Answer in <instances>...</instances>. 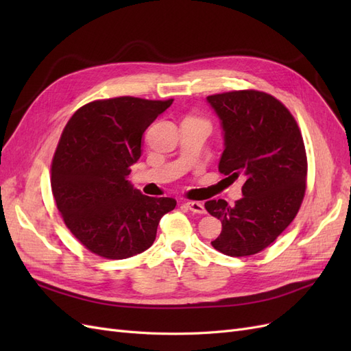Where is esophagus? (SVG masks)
<instances>
[{
  "label": "esophagus",
  "instance_id": "obj_1",
  "mask_svg": "<svg viewBox=\"0 0 351 351\" xmlns=\"http://www.w3.org/2000/svg\"><path fill=\"white\" fill-rule=\"evenodd\" d=\"M186 206L195 214H205L206 212L204 204H200V202H186Z\"/></svg>",
  "mask_w": 351,
  "mask_h": 351
}]
</instances>
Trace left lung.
<instances>
[{
  "label": "left lung",
  "instance_id": "left-lung-1",
  "mask_svg": "<svg viewBox=\"0 0 351 351\" xmlns=\"http://www.w3.org/2000/svg\"><path fill=\"white\" fill-rule=\"evenodd\" d=\"M206 101L224 136L219 173L244 180L243 197L232 206L224 199L205 204L222 224L210 244L228 256H250L277 240L300 209L307 174L303 137L290 111L265 92L232 90Z\"/></svg>",
  "mask_w": 351,
  "mask_h": 351
}]
</instances>
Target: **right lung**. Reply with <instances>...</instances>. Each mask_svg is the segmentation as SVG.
<instances>
[{
	"label": "right lung",
	"instance_id": "right-lung-1",
	"mask_svg": "<svg viewBox=\"0 0 351 351\" xmlns=\"http://www.w3.org/2000/svg\"><path fill=\"white\" fill-rule=\"evenodd\" d=\"M173 99L120 97L73 114L51 165V187L67 228L84 247L125 259L152 246L173 197L142 195L127 180L142 155V136Z\"/></svg>",
	"mask_w": 351,
	"mask_h": 351
}]
</instances>
